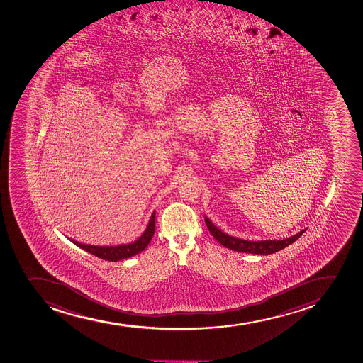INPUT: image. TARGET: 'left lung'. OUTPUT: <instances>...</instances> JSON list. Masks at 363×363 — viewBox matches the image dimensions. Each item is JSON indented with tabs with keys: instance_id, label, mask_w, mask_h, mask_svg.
Listing matches in <instances>:
<instances>
[{
	"instance_id": "1",
	"label": "left lung",
	"mask_w": 363,
	"mask_h": 363,
	"mask_svg": "<svg viewBox=\"0 0 363 363\" xmlns=\"http://www.w3.org/2000/svg\"><path fill=\"white\" fill-rule=\"evenodd\" d=\"M204 221L209 229L211 234L214 236L216 241L220 242L225 248L232 249L234 252H248V254H257V255H269L273 252H279L281 249L286 248L291 245L293 242L296 241L301 235L303 234L304 230H301L296 235L291 238H284V240H267V241H245L241 238H233L230 235L221 232L220 229L216 228L213 222L204 216Z\"/></svg>"
}]
</instances>
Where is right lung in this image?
Returning <instances> with one entry per match:
<instances>
[{
  "label": "right lung",
  "mask_w": 363,
  "mask_h": 363,
  "mask_svg": "<svg viewBox=\"0 0 363 363\" xmlns=\"http://www.w3.org/2000/svg\"><path fill=\"white\" fill-rule=\"evenodd\" d=\"M154 232H155V211L152 213L148 227L145 229V233L136 241L129 243V245L100 247V245H82V243L74 241V240H72V242L79 248L84 249L86 252L93 254V255L97 256L100 259L111 261V262H118L120 259H128L131 256L136 255L138 252H143L148 247L149 242L152 241Z\"/></svg>",
  "instance_id": "right-lung-1"
}]
</instances>
